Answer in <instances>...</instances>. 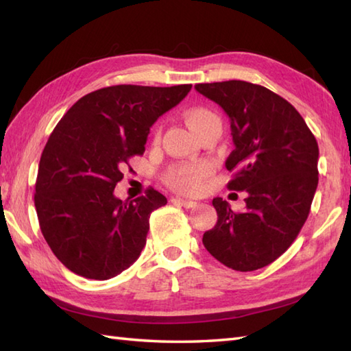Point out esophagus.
<instances>
[{
	"label": "esophagus",
	"mask_w": 351,
	"mask_h": 351,
	"mask_svg": "<svg viewBox=\"0 0 351 351\" xmlns=\"http://www.w3.org/2000/svg\"><path fill=\"white\" fill-rule=\"evenodd\" d=\"M171 202L175 205H180L184 208H195L197 205V202H193V200H187V199H181V197H173L171 199Z\"/></svg>",
	"instance_id": "1"
}]
</instances>
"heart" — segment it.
Wrapping results in <instances>:
<instances>
[{"instance_id":"b5f03b06","label":"heart","mask_w":351,"mask_h":351,"mask_svg":"<svg viewBox=\"0 0 351 351\" xmlns=\"http://www.w3.org/2000/svg\"><path fill=\"white\" fill-rule=\"evenodd\" d=\"M214 121H219V117L208 108H195L187 113V122L196 132ZM211 173L213 166L208 161L178 164V166L170 167L166 171L164 181L170 189L185 193V195H191V193H196L200 189V185Z\"/></svg>"}]
</instances>
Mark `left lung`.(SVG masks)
I'll return each instance as SVG.
<instances>
[{
    "label": "left lung",
    "mask_w": 351,
    "mask_h": 351,
    "mask_svg": "<svg viewBox=\"0 0 351 351\" xmlns=\"http://www.w3.org/2000/svg\"><path fill=\"white\" fill-rule=\"evenodd\" d=\"M195 88L228 114L235 146L226 160L234 171L228 189L247 193L243 213L213 199L219 217L202 243L232 270H258L293 244L308 219L318 185V143L299 111L263 86L230 80Z\"/></svg>",
    "instance_id": "left-lung-1"
}]
</instances>
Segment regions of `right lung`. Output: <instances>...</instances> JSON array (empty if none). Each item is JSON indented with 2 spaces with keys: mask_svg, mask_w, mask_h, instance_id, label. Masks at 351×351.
Returning a JSON list of instances; mask_svg holds the SVG:
<instances>
[{
  "mask_svg": "<svg viewBox=\"0 0 351 351\" xmlns=\"http://www.w3.org/2000/svg\"><path fill=\"white\" fill-rule=\"evenodd\" d=\"M190 90L191 84L104 87L57 123L40 156L34 206L45 240L71 271L107 280L140 256L151 213L167 199L149 189L123 202L114 187L131 156L145 152L156 119Z\"/></svg>",
  "mask_w": 351,
  "mask_h": 351,
  "instance_id": "add662e5",
  "label": "right lung"
}]
</instances>
